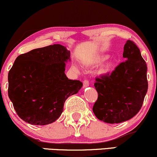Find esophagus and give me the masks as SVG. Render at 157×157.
Here are the masks:
<instances>
[{
  "label": "esophagus",
  "mask_w": 157,
  "mask_h": 157,
  "mask_svg": "<svg viewBox=\"0 0 157 157\" xmlns=\"http://www.w3.org/2000/svg\"><path fill=\"white\" fill-rule=\"evenodd\" d=\"M89 86V80L86 79V80L83 81V88H86V87Z\"/></svg>",
  "instance_id": "obj_1"
}]
</instances>
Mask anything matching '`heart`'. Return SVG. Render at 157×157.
Returning <instances> with one entry per match:
<instances>
[{"mask_svg": "<svg viewBox=\"0 0 157 157\" xmlns=\"http://www.w3.org/2000/svg\"><path fill=\"white\" fill-rule=\"evenodd\" d=\"M109 58V56H101V57H99L98 59V62H99V63H101V62H103V61H106V60L108 59ZM109 67H110V66H109V65H108L106 66V70H108L109 68Z\"/></svg>", "mask_w": 157, "mask_h": 157, "instance_id": "1", "label": "heart"}]
</instances>
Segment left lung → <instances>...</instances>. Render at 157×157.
Wrapping results in <instances>:
<instances>
[{"instance_id": "obj_1", "label": "left lung", "mask_w": 157, "mask_h": 157, "mask_svg": "<svg viewBox=\"0 0 157 157\" xmlns=\"http://www.w3.org/2000/svg\"><path fill=\"white\" fill-rule=\"evenodd\" d=\"M123 57L125 61L111 74L96 78L94 83L98 98L93 111L106 123H121L134 117L142 106L147 92V63L134 41H126Z\"/></svg>"}]
</instances>
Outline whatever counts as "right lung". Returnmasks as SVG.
I'll use <instances>...</instances> for the list:
<instances>
[{
    "instance_id": "1",
    "label": "right lung",
    "mask_w": 157,
    "mask_h": 157,
    "mask_svg": "<svg viewBox=\"0 0 157 157\" xmlns=\"http://www.w3.org/2000/svg\"><path fill=\"white\" fill-rule=\"evenodd\" d=\"M70 51L60 44L33 49L16 58L8 72V96L18 117L32 125L59 119L69 96L83 83L70 80L65 66Z\"/></svg>"
}]
</instances>
